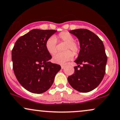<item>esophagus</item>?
<instances>
[{"label":"esophagus","instance_id":"1","mask_svg":"<svg viewBox=\"0 0 120 120\" xmlns=\"http://www.w3.org/2000/svg\"><path fill=\"white\" fill-rule=\"evenodd\" d=\"M61 69H64V68H65V65H61Z\"/></svg>","mask_w":120,"mask_h":120}]
</instances>
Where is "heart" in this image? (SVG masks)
Wrapping results in <instances>:
<instances>
[{
	"label": "heart",
	"mask_w": 120,
	"mask_h": 120,
	"mask_svg": "<svg viewBox=\"0 0 120 120\" xmlns=\"http://www.w3.org/2000/svg\"><path fill=\"white\" fill-rule=\"evenodd\" d=\"M74 39V37L69 33L63 31L56 37H51L47 40L45 46L47 51L51 55L55 54L57 51V41L65 43L64 48L65 51L59 52L55 55L52 59L54 63L59 64H65L73 57L74 54L77 55L79 52V45Z\"/></svg>",
	"instance_id": "1"
}]
</instances>
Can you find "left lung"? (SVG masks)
Masks as SVG:
<instances>
[{"instance_id":"8db88e82","label":"left lung","mask_w":120,"mask_h":120,"mask_svg":"<svg viewBox=\"0 0 120 120\" xmlns=\"http://www.w3.org/2000/svg\"><path fill=\"white\" fill-rule=\"evenodd\" d=\"M69 33L79 39L81 49L74 61L78 65L74 67V73L68 77V82L78 91L90 92L99 86L105 74L107 57L104 46L96 34L87 29Z\"/></svg>"}]
</instances>
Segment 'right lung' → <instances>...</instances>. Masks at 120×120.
Segmentation results:
<instances>
[{
  "label": "right lung",
  "instance_id": "obj_1",
  "mask_svg": "<svg viewBox=\"0 0 120 120\" xmlns=\"http://www.w3.org/2000/svg\"><path fill=\"white\" fill-rule=\"evenodd\" d=\"M56 31L31 30L15 43L12 51L13 71L19 83L29 92H46L61 69L60 65L49 61L52 56L45 46L47 40Z\"/></svg>",
  "mask_w": 120,
  "mask_h": 120
}]
</instances>
